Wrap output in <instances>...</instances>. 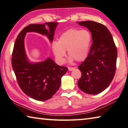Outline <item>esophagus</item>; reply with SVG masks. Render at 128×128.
Returning a JSON list of instances; mask_svg holds the SVG:
<instances>
[{
    "mask_svg": "<svg viewBox=\"0 0 128 128\" xmlns=\"http://www.w3.org/2000/svg\"><path fill=\"white\" fill-rule=\"evenodd\" d=\"M74 68H68V70L70 72V71H72V70H74Z\"/></svg>",
    "mask_w": 128,
    "mask_h": 128,
    "instance_id": "34e87169",
    "label": "esophagus"
}]
</instances>
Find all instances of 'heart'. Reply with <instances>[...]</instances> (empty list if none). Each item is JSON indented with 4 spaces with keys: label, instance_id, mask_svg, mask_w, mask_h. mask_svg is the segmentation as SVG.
Returning <instances> with one entry per match:
<instances>
[{
    "label": "heart",
    "instance_id": "heart-1",
    "mask_svg": "<svg viewBox=\"0 0 128 128\" xmlns=\"http://www.w3.org/2000/svg\"><path fill=\"white\" fill-rule=\"evenodd\" d=\"M91 40V35L88 31L70 29L60 36L58 41L52 42V52L56 60L60 64L65 61L66 50H68L71 61L74 60L83 61L88 54Z\"/></svg>",
    "mask_w": 128,
    "mask_h": 128
}]
</instances>
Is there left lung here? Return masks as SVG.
I'll list each match as a JSON object with an SVG mask.
<instances>
[{"mask_svg": "<svg viewBox=\"0 0 128 128\" xmlns=\"http://www.w3.org/2000/svg\"><path fill=\"white\" fill-rule=\"evenodd\" d=\"M91 33L92 43L84 61L79 66L82 73L78 85L90 95L98 94L108 87L116 68L117 52L111 33L106 26L92 21L78 22Z\"/></svg>", "mask_w": 128, "mask_h": 128, "instance_id": "1", "label": "left lung"}]
</instances>
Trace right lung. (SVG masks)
Segmentation results:
<instances>
[{
  "instance_id": "right-lung-1",
  "label": "right lung",
  "mask_w": 128,
  "mask_h": 128,
  "mask_svg": "<svg viewBox=\"0 0 128 128\" xmlns=\"http://www.w3.org/2000/svg\"><path fill=\"white\" fill-rule=\"evenodd\" d=\"M57 25L56 22L29 25L18 34L14 44L11 63L18 83L26 95L38 101L49 99L56 94L68 68L58 65L50 58L40 62H29L25 51L24 38L27 32H36L52 42Z\"/></svg>"
}]
</instances>
